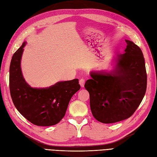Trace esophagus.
Masks as SVG:
<instances>
[{"instance_id": "obj_1", "label": "esophagus", "mask_w": 157, "mask_h": 157, "mask_svg": "<svg viewBox=\"0 0 157 157\" xmlns=\"http://www.w3.org/2000/svg\"><path fill=\"white\" fill-rule=\"evenodd\" d=\"M84 83H85V80L83 78H80V80H79V84L80 85V86L83 88L84 86Z\"/></svg>"}]
</instances>
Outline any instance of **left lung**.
Instances as JSON below:
<instances>
[{
  "label": "left lung",
  "mask_w": 157,
  "mask_h": 157,
  "mask_svg": "<svg viewBox=\"0 0 157 157\" xmlns=\"http://www.w3.org/2000/svg\"><path fill=\"white\" fill-rule=\"evenodd\" d=\"M124 54L113 61V69L91 71L84 84L90 94V109L99 122L110 124L130 117L139 107L147 89L143 53L138 46L125 40Z\"/></svg>",
  "instance_id": "1"
}]
</instances>
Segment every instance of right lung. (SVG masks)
Masks as SVG:
<instances>
[{"label":"right lung","mask_w":157,"mask_h":157,"mask_svg":"<svg viewBox=\"0 0 157 157\" xmlns=\"http://www.w3.org/2000/svg\"><path fill=\"white\" fill-rule=\"evenodd\" d=\"M24 42L13 54L10 66L9 84L12 101L17 110L33 124L55 125L64 117L69 103L80 90L78 79L59 81L47 88H33L23 78L21 60Z\"/></svg>","instance_id":"obj_1"}]
</instances>
